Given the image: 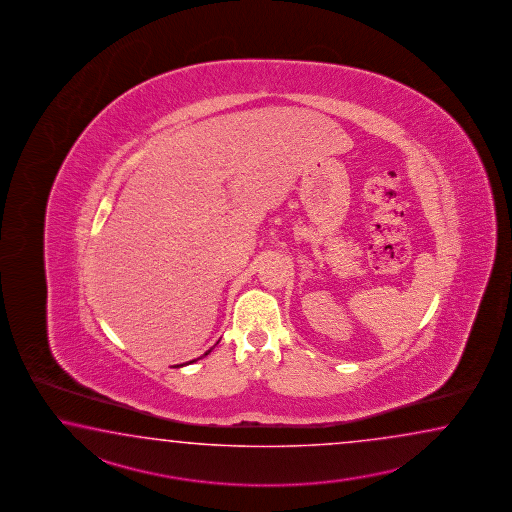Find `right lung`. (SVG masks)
I'll use <instances>...</instances> for the list:
<instances>
[{
    "instance_id": "obj_1",
    "label": "right lung",
    "mask_w": 512,
    "mask_h": 512,
    "mask_svg": "<svg viewBox=\"0 0 512 512\" xmlns=\"http://www.w3.org/2000/svg\"><path fill=\"white\" fill-rule=\"evenodd\" d=\"M210 351H212V348L208 349L207 353H205V355H208V353H210ZM205 355H203V357H205ZM192 362H196V360H190V362H186V364H192ZM181 366H183V364H181ZM177 368H179V366H177Z\"/></svg>"
}]
</instances>
